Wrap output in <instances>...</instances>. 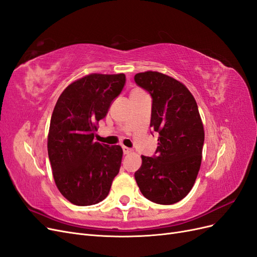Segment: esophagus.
<instances>
[{"instance_id":"esophagus-1","label":"esophagus","mask_w":257,"mask_h":257,"mask_svg":"<svg viewBox=\"0 0 257 257\" xmlns=\"http://www.w3.org/2000/svg\"><path fill=\"white\" fill-rule=\"evenodd\" d=\"M122 150H123V153H124V154H130V153L133 152V150L127 148V147H122Z\"/></svg>"}]
</instances>
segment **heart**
<instances>
[{
	"mask_svg": "<svg viewBox=\"0 0 257 257\" xmlns=\"http://www.w3.org/2000/svg\"><path fill=\"white\" fill-rule=\"evenodd\" d=\"M137 91H140V90H135V91H133V92H137Z\"/></svg>",
	"mask_w": 257,
	"mask_h": 257,
	"instance_id": "b5f03b06",
	"label": "heart"
}]
</instances>
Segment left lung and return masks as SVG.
<instances>
[{"instance_id":"left-lung-1","label":"left lung","mask_w":257,"mask_h":257,"mask_svg":"<svg viewBox=\"0 0 257 257\" xmlns=\"http://www.w3.org/2000/svg\"><path fill=\"white\" fill-rule=\"evenodd\" d=\"M134 79L152 96L150 126L159 135L155 155L141 156L135 180L148 200L174 204L189 193L200 170L204 128L198 105L186 86L171 76L147 71Z\"/></svg>"}]
</instances>
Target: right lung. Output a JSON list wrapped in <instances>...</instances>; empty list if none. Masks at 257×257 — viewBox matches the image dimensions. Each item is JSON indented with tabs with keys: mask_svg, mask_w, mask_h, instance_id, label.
<instances>
[{
	"mask_svg": "<svg viewBox=\"0 0 257 257\" xmlns=\"http://www.w3.org/2000/svg\"><path fill=\"white\" fill-rule=\"evenodd\" d=\"M125 85V75H86L70 84L53 110L48 153L60 193L78 206L103 201L119 173L120 146L93 141L98 122Z\"/></svg>",
	"mask_w": 257,
	"mask_h": 257,
	"instance_id": "obj_1",
	"label": "right lung"
}]
</instances>
